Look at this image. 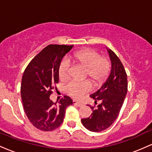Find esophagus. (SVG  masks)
I'll use <instances>...</instances> for the list:
<instances>
[{"label":"esophagus","mask_w":152,"mask_h":152,"mask_svg":"<svg viewBox=\"0 0 152 152\" xmlns=\"http://www.w3.org/2000/svg\"><path fill=\"white\" fill-rule=\"evenodd\" d=\"M73 104H74V105L78 106V107H81V106H83V104H81V103L76 102V101H74V100L73 101Z\"/></svg>","instance_id":"esophagus-1"}]
</instances>
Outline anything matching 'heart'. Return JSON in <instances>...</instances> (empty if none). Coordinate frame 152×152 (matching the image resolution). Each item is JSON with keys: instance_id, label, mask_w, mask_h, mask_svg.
<instances>
[{"instance_id": "b5f03b06", "label": "heart", "mask_w": 152, "mask_h": 152, "mask_svg": "<svg viewBox=\"0 0 152 152\" xmlns=\"http://www.w3.org/2000/svg\"><path fill=\"white\" fill-rule=\"evenodd\" d=\"M74 64L86 69V76H88L94 86H100L106 81L111 71V64L105 57L100 56L95 50L84 48L75 52L70 56ZM69 64L63 61L58 66V77L65 81L69 77ZM91 85L88 81H71L66 88V93L74 99H80L89 92Z\"/></svg>"}]
</instances>
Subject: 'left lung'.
Returning a JSON list of instances; mask_svg holds the SVG:
<instances>
[{
  "label": "left lung",
  "instance_id": "1",
  "mask_svg": "<svg viewBox=\"0 0 152 152\" xmlns=\"http://www.w3.org/2000/svg\"><path fill=\"white\" fill-rule=\"evenodd\" d=\"M111 63V72L105 83L99 89L90 96L100 104L96 109L91 106L93 112L81 122L87 129L94 132L104 131L118 117L127 93V75L123 64L114 51L108 49Z\"/></svg>",
  "mask_w": 152,
  "mask_h": 152
}]
</instances>
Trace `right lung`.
Returning <instances> with one entry per match:
<instances>
[{
  "label": "right lung",
  "mask_w": 152,
  "mask_h": 152,
  "mask_svg": "<svg viewBox=\"0 0 152 152\" xmlns=\"http://www.w3.org/2000/svg\"><path fill=\"white\" fill-rule=\"evenodd\" d=\"M72 48L66 45H48L24 71L20 86L24 111L31 123L41 131L50 132L60 126L66 108L73 104L72 99L67 96L58 104L50 99L54 84L58 83V66Z\"/></svg>",
  "instance_id": "right-lung-1"
}]
</instances>
